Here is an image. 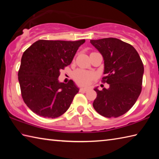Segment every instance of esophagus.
Listing matches in <instances>:
<instances>
[{
    "label": "esophagus",
    "mask_w": 159,
    "mask_h": 159,
    "mask_svg": "<svg viewBox=\"0 0 159 159\" xmlns=\"http://www.w3.org/2000/svg\"><path fill=\"white\" fill-rule=\"evenodd\" d=\"M89 90H90V88H81L80 89V91L83 93H85V92H88Z\"/></svg>",
    "instance_id": "esophagus-1"
}]
</instances>
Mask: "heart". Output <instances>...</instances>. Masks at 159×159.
<instances>
[{
	"instance_id": "b5f03b06",
	"label": "heart",
	"mask_w": 159,
	"mask_h": 159,
	"mask_svg": "<svg viewBox=\"0 0 159 159\" xmlns=\"http://www.w3.org/2000/svg\"><path fill=\"white\" fill-rule=\"evenodd\" d=\"M74 78L76 81L80 85H88L93 79L94 75L88 71L78 70L74 74Z\"/></svg>"
}]
</instances>
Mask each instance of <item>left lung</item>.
<instances>
[{
	"label": "left lung",
	"mask_w": 159,
	"mask_h": 159,
	"mask_svg": "<svg viewBox=\"0 0 159 159\" xmlns=\"http://www.w3.org/2000/svg\"><path fill=\"white\" fill-rule=\"evenodd\" d=\"M104 59L103 81L109 88H94L95 111L107 118H116L130 110L142 91L143 63L131 45L115 38L90 40Z\"/></svg>",
	"instance_id": "obj_1"
}]
</instances>
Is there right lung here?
<instances>
[{
  "label": "right lung",
  "instance_id": "right-lung-1",
  "mask_svg": "<svg viewBox=\"0 0 159 159\" xmlns=\"http://www.w3.org/2000/svg\"><path fill=\"white\" fill-rule=\"evenodd\" d=\"M85 41L39 40L24 52L18 80L23 100L35 114L55 118L69 108L79 88L73 80L64 83L58 78Z\"/></svg>",
  "mask_w": 159,
  "mask_h": 159
}]
</instances>
